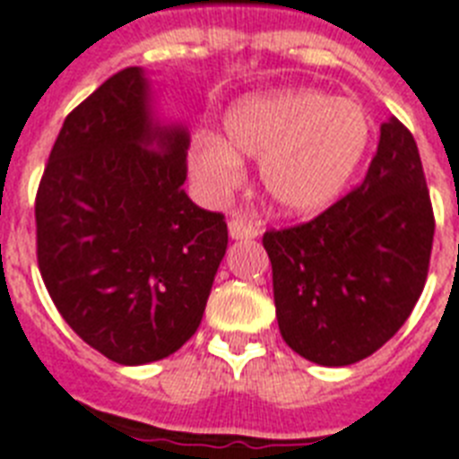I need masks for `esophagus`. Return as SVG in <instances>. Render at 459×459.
Segmentation results:
<instances>
[{"label":"esophagus","mask_w":459,"mask_h":459,"mask_svg":"<svg viewBox=\"0 0 459 459\" xmlns=\"http://www.w3.org/2000/svg\"><path fill=\"white\" fill-rule=\"evenodd\" d=\"M262 230L256 226L255 219H249L247 214H233L229 219V236L233 240H255Z\"/></svg>","instance_id":"34e87169"}]
</instances>
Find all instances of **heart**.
I'll use <instances>...</instances> for the list:
<instances>
[{
    "label": "heart",
    "instance_id": "b5f03b06",
    "mask_svg": "<svg viewBox=\"0 0 459 459\" xmlns=\"http://www.w3.org/2000/svg\"><path fill=\"white\" fill-rule=\"evenodd\" d=\"M223 139L200 134L188 148V171L204 195L238 186L242 160H259L268 200L285 214L311 217L337 200L370 145V117L359 100L316 89L249 94L226 110Z\"/></svg>",
    "mask_w": 459,
    "mask_h": 459
}]
</instances>
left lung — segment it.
<instances>
[{
    "label": "left lung",
    "mask_w": 459,
    "mask_h": 459,
    "mask_svg": "<svg viewBox=\"0 0 459 459\" xmlns=\"http://www.w3.org/2000/svg\"><path fill=\"white\" fill-rule=\"evenodd\" d=\"M431 242L434 212L420 151L389 117L356 191L314 221L264 236L285 344L327 368L368 359L415 308Z\"/></svg>",
    "instance_id": "1"
}]
</instances>
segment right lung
<instances>
[{"instance_id":"obj_1","label":"right lung","mask_w":459,"mask_h":459,"mask_svg":"<svg viewBox=\"0 0 459 459\" xmlns=\"http://www.w3.org/2000/svg\"><path fill=\"white\" fill-rule=\"evenodd\" d=\"M191 134L143 68L65 117L37 191V262L63 320L106 359L145 365L195 334L229 229L181 188Z\"/></svg>"}]
</instances>
